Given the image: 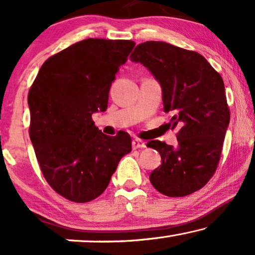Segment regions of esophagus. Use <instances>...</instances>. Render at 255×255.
Listing matches in <instances>:
<instances>
[{"label": "esophagus", "mask_w": 255, "mask_h": 255, "mask_svg": "<svg viewBox=\"0 0 255 255\" xmlns=\"http://www.w3.org/2000/svg\"><path fill=\"white\" fill-rule=\"evenodd\" d=\"M145 147H146V142L140 140V139H133V140H132V148L133 149L145 148Z\"/></svg>", "instance_id": "34e87169"}]
</instances>
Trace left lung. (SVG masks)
<instances>
[{
    "mask_svg": "<svg viewBox=\"0 0 255 255\" xmlns=\"http://www.w3.org/2000/svg\"><path fill=\"white\" fill-rule=\"evenodd\" d=\"M131 61L140 62L162 88L165 113L172 114L177 145L147 142L162 163L149 174L152 186L169 197H183L204 187L217 169L230 123L222 76L203 55L165 41L135 46Z\"/></svg>",
    "mask_w": 255,
    "mask_h": 255,
    "instance_id": "left-lung-1",
    "label": "left lung"
}]
</instances>
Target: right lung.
Here are the masks:
<instances>
[{"instance_id":"obj_1","label":"right lung","mask_w":255,"mask_h":255,"mask_svg":"<svg viewBox=\"0 0 255 255\" xmlns=\"http://www.w3.org/2000/svg\"><path fill=\"white\" fill-rule=\"evenodd\" d=\"M134 45L81 40L48 58L31 86V142L45 180L69 201L86 203L99 197L120 160L131 152L128 133H102L92 115L107 110L111 83Z\"/></svg>"}]
</instances>
